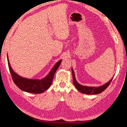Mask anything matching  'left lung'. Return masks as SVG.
<instances>
[{
	"label": "left lung",
	"instance_id": "1",
	"mask_svg": "<svg viewBox=\"0 0 127 127\" xmlns=\"http://www.w3.org/2000/svg\"><path fill=\"white\" fill-rule=\"evenodd\" d=\"M71 71H72V78H73V83H74V85L75 86L77 89L80 92H81V93L83 94L91 95V94H97L99 93H101L109 86V85L110 84L111 81H112V80L113 79L112 78L109 82L105 84L104 85L101 86L97 87H88V86L82 85H80V84H78L76 80V78L75 77V73L74 70L72 69V68L71 69Z\"/></svg>",
	"mask_w": 127,
	"mask_h": 127
}]
</instances>
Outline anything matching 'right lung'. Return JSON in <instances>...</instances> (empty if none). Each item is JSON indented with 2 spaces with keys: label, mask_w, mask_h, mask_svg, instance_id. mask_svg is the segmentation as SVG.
I'll return each mask as SVG.
<instances>
[{
  "label": "right lung",
  "mask_w": 127,
  "mask_h": 127,
  "mask_svg": "<svg viewBox=\"0 0 127 127\" xmlns=\"http://www.w3.org/2000/svg\"><path fill=\"white\" fill-rule=\"evenodd\" d=\"M7 60L9 71L14 83L21 90L33 94H40L48 89L51 85L55 72L61 63V60L57 63L45 78L41 80H36L23 78L16 74L10 66L8 56Z\"/></svg>",
  "instance_id": "add662e5"
}]
</instances>
